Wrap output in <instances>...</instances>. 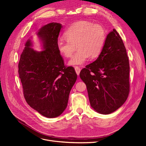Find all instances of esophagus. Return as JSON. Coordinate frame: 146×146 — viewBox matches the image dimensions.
<instances>
[{
    "label": "esophagus",
    "mask_w": 146,
    "mask_h": 146,
    "mask_svg": "<svg viewBox=\"0 0 146 146\" xmlns=\"http://www.w3.org/2000/svg\"><path fill=\"white\" fill-rule=\"evenodd\" d=\"M74 69H75V71H76V74H77L78 75H79L81 69H80L79 67H74Z\"/></svg>",
    "instance_id": "obj_1"
}]
</instances>
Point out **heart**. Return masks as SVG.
Returning <instances> with one entry per match:
<instances>
[{
    "label": "heart",
    "mask_w": 146,
    "mask_h": 146,
    "mask_svg": "<svg viewBox=\"0 0 146 146\" xmlns=\"http://www.w3.org/2000/svg\"><path fill=\"white\" fill-rule=\"evenodd\" d=\"M66 40L59 39L57 47L65 57H70L76 48L78 51L68 61L72 66H81L89 57L95 58L101 53L106 42V30L101 24L80 21L68 27L64 33Z\"/></svg>",
    "instance_id": "heart-1"
}]
</instances>
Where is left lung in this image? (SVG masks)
<instances>
[{
	"label": "left lung",
	"instance_id": "obj_1",
	"mask_svg": "<svg viewBox=\"0 0 146 146\" xmlns=\"http://www.w3.org/2000/svg\"><path fill=\"white\" fill-rule=\"evenodd\" d=\"M129 73L126 48L113 29L107 35L98 58L80 73V78L86 85L92 108L102 114H110L120 108L129 92Z\"/></svg>",
	"mask_w": 146,
	"mask_h": 146
}]
</instances>
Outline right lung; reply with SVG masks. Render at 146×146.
Masks as SVG:
<instances>
[{
    "label": "right lung",
    "instance_id": "right-lung-1",
    "mask_svg": "<svg viewBox=\"0 0 146 146\" xmlns=\"http://www.w3.org/2000/svg\"><path fill=\"white\" fill-rule=\"evenodd\" d=\"M62 28L51 22L39 29L37 35L44 50L37 51L28 40L21 54L19 75L28 104L44 117L56 118L66 108L70 90L77 79L72 67H66L57 42Z\"/></svg>",
    "mask_w": 146,
    "mask_h": 146
}]
</instances>
